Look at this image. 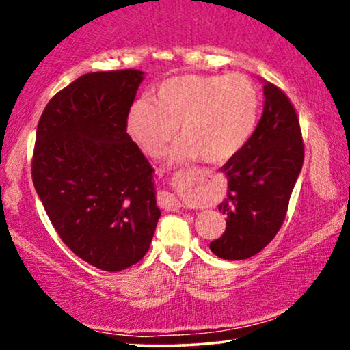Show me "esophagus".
Masks as SVG:
<instances>
[{
	"label": "esophagus",
	"instance_id": "1",
	"mask_svg": "<svg viewBox=\"0 0 350 350\" xmlns=\"http://www.w3.org/2000/svg\"><path fill=\"white\" fill-rule=\"evenodd\" d=\"M159 205L165 210H178L181 207L180 200L170 193H162L159 196Z\"/></svg>",
	"mask_w": 350,
	"mask_h": 350
}]
</instances>
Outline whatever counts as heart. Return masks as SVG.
<instances>
[{
    "label": "heart",
    "instance_id": "b5f03b06",
    "mask_svg": "<svg viewBox=\"0 0 350 350\" xmlns=\"http://www.w3.org/2000/svg\"><path fill=\"white\" fill-rule=\"evenodd\" d=\"M260 94L247 76L181 75L157 88L154 103L135 102L127 116V132L146 152L165 151L180 126L175 159L202 157L208 164L232 159L255 132Z\"/></svg>",
    "mask_w": 350,
    "mask_h": 350
}]
</instances>
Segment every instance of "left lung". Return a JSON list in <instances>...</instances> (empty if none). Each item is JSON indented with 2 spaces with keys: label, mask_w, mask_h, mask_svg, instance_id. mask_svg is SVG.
Returning <instances> with one entry per match:
<instances>
[{
  "label": "left lung",
  "mask_w": 350,
  "mask_h": 350,
  "mask_svg": "<svg viewBox=\"0 0 350 350\" xmlns=\"http://www.w3.org/2000/svg\"><path fill=\"white\" fill-rule=\"evenodd\" d=\"M265 108L247 145L221 167L228 176L226 231L210 242L223 260H247L261 252L284 223L291 191L303 167L304 145L298 114L288 97L265 83Z\"/></svg>",
  "instance_id": "obj_1"
}]
</instances>
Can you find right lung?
I'll return each instance as SVG.
<instances>
[{
  "label": "right lung",
  "instance_id": "add662e5",
  "mask_svg": "<svg viewBox=\"0 0 350 350\" xmlns=\"http://www.w3.org/2000/svg\"><path fill=\"white\" fill-rule=\"evenodd\" d=\"M143 73L79 76L46 105L31 176L57 234L76 256L118 272L146 255L161 210L154 169L127 133Z\"/></svg>",
  "mask_w": 350,
  "mask_h": 350
}]
</instances>
